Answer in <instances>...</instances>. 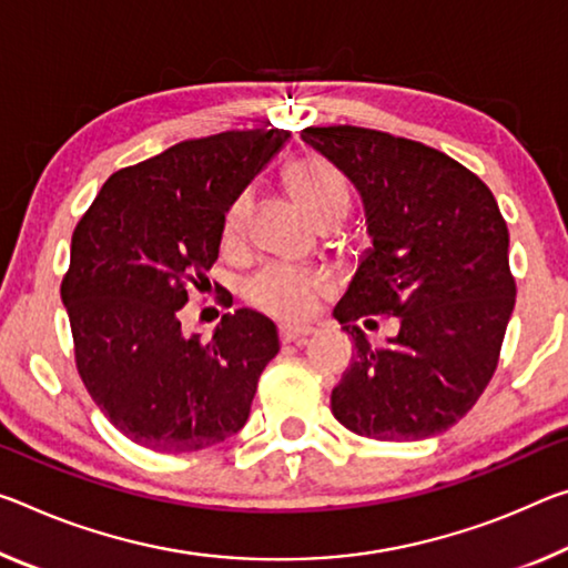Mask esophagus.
Segmentation results:
<instances>
[{
	"mask_svg": "<svg viewBox=\"0 0 568 568\" xmlns=\"http://www.w3.org/2000/svg\"><path fill=\"white\" fill-rule=\"evenodd\" d=\"M311 333H313V328H308V326H287V323H283L281 331H277V336H281L283 344H303Z\"/></svg>",
	"mask_w": 568,
	"mask_h": 568,
	"instance_id": "34e87169",
	"label": "esophagus"
}]
</instances>
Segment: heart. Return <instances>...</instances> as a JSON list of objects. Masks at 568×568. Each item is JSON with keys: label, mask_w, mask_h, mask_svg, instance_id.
<instances>
[{"label": "heart", "mask_w": 568, "mask_h": 568, "mask_svg": "<svg viewBox=\"0 0 568 568\" xmlns=\"http://www.w3.org/2000/svg\"><path fill=\"white\" fill-rule=\"evenodd\" d=\"M283 179L313 220L318 224H338L351 210V189L336 164L318 154L295 156L285 166ZM252 194L240 192L230 202L222 220L224 242H237L247 227ZM326 291V277L313 270L293 265H267L245 283V301L270 316L301 318Z\"/></svg>", "instance_id": "obj_1"}]
</instances>
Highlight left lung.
<instances>
[{"mask_svg": "<svg viewBox=\"0 0 568 568\" xmlns=\"http://www.w3.org/2000/svg\"><path fill=\"white\" fill-rule=\"evenodd\" d=\"M305 143L354 182L374 247L333 316L356 354L331 412L362 437L439 435L475 407L498 368L516 277L508 224L480 176L425 143L362 125H308ZM400 333L372 347L375 316Z\"/></svg>", "mask_w": 568, "mask_h": 568, "instance_id": "left-lung-1", "label": "left lung"}]
</instances>
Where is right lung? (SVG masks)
<instances>
[{"mask_svg": "<svg viewBox=\"0 0 568 568\" xmlns=\"http://www.w3.org/2000/svg\"><path fill=\"white\" fill-rule=\"evenodd\" d=\"M287 136L252 129L174 143L108 176L75 224L60 285L75 366L131 443L196 453L245 427L281 348L275 323L240 308L202 341L182 333V308L220 255L230 202Z\"/></svg>", "mask_w": 568, "mask_h": 568, "instance_id": "add662e5", "label": "right lung"}]
</instances>
